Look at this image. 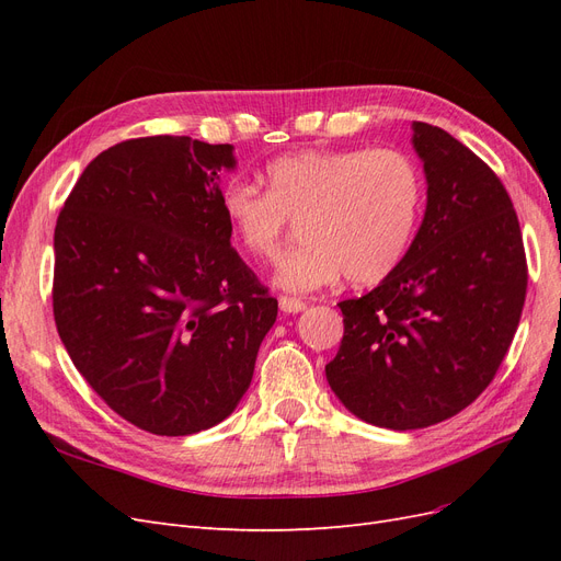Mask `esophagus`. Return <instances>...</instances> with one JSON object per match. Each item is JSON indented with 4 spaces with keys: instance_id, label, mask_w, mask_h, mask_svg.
<instances>
[{
    "instance_id": "34e87169",
    "label": "esophagus",
    "mask_w": 561,
    "mask_h": 561,
    "mask_svg": "<svg viewBox=\"0 0 561 561\" xmlns=\"http://www.w3.org/2000/svg\"><path fill=\"white\" fill-rule=\"evenodd\" d=\"M278 304H280V311H285V313H299L307 309V301H301L297 297H287V295H283L278 299Z\"/></svg>"
}]
</instances>
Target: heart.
I'll list each match as a JSON object with an SVG mask.
<instances>
[{
    "mask_svg": "<svg viewBox=\"0 0 561 561\" xmlns=\"http://www.w3.org/2000/svg\"><path fill=\"white\" fill-rule=\"evenodd\" d=\"M266 190L231 178L219 194L227 225L250 257H276L290 219L304 241L276 264V283L316 293L348 278L386 280L410 252L421 225L426 182L419 163L393 147L307 149L268 161Z\"/></svg>",
    "mask_w": 561,
    "mask_h": 561,
    "instance_id": "b5f03b06",
    "label": "heart"
}]
</instances>
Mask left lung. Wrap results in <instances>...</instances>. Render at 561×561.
I'll list each match as a JSON object with an SVG mask.
<instances>
[{
    "label": "left lung",
    "mask_w": 561,
    "mask_h": 561,
    "mask_svg": "<svg viewBox=\"0 0 561 561\" xmlns=\"http://www.w3.org/2000/svg\"><path fill=\"white\" fill-rule=\"evenodd\" d=\"M414 149L428 180L421 229L396 274L339 301L344 336L325 365L334 396L390 431L451 419L494 381L529 280L499 175L431 124L414 122Z\"/></svg>",
    "instance_id": "obj_1"
}]
</instances>
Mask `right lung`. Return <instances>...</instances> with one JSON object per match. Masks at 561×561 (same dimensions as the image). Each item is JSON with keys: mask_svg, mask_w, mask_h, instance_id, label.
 <instances>
[{"mask_svg": "<svg viewBox=\"0 0 561 561\" xmlns=\"http://www.w3.org/2000/svg\"><path fill=\"white\" fill-rule=\"evenodd\" d=\"M233 163L231 145L186 135L124 140L58 215V334L110 410L147 433L225 421L278 316L219 208L217 173Z\"/></svg>", "mask_w": 561, "mask_h": 561, "instance_id": "right-lung-1", "label": "right lung"}]
</instances>
